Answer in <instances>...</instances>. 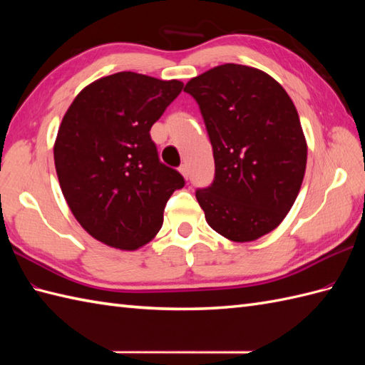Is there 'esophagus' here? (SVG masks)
<instances>
[{
	"label": "esophagus",
	"instance_id": "34e87169",
	"mask_svg": "<svg viewBox=\"0 0 365 365\" xmlns=\"http://www.w3.org/2000/svg\"><path fill=\"white\" fill-rule=\"evenodd\" d=\"M182 173V175L185 177V178H188L190 177V168H188V165H182L180 166V169H178Z\"/></svg>",
	"mask_w": 365,
	"mask_h": 365
}]
</instances>
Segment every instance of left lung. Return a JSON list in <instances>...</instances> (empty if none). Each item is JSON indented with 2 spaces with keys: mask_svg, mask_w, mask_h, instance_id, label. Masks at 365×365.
Instances as JSON below:
<instances>
[{
  "mask_svg": "<svg viewBox=\"0 0 365 365\" xmlns=\"http://www.w3.org/2000/svg\"><path fill=\"white\" fill-rule=\"evenodd\" d=\"M213 147L215 178L196 199L213 230L254 242L282 222L306 173L307 144L292 98L259 68L222 64L191 78Z\"/></svg>",
  "mask_w": 365,
  "mask_h": 365,
  "instance_id": "obj_1",
  "label": "left lung"
}]
</instances>
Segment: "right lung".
Masks as SVG:
<instances>
[{
	"label": "right lung",
	"instance_id": "obj_1",
	"mask_svg": "<svg viewBox=\"0 0 365 365\" xmlns=\"http://www.w3.org/2000/svg\"><path fill=\"white\" fill-rule=\"evenodd\" d=\"M183 83L119 72L75 97L54 143L61 190L81 227L98 242L135 251L163 226L178 170L163 165L150 128Z\"/></svg>",
	"mask_w": 365,
	"mask_h": 365
}]
</instances>
